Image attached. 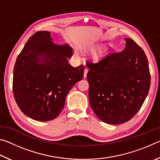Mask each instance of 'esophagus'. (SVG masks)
<instances>
[{
  "label": "esophagus",
  "instance_id": "obj_1",
  "mask_svg": "<svg viewBox=\"0 0 160 160\" xmlns=\"http://www.w3.org/2000/svg\"><path fill=\"white\" fill-rule=\"evenodd\" d=\"M88 68H85V70H84V78H86L87 77V74H88Z\"/></svg>",
  "mask_w": 160,
  "mask_h": 160
}]
</instances>
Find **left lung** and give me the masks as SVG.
<instances>
[{"mask_svg": "<svg viewBox=\"0 0 160 160\" xmlns=\"http://www.w3.org/2000/svg\"><path fill=\"white\" fill-rule=\"evenodd\" d=\"M121 52H112L99 61H88L89 100L103 122L120 124L136 114L150 87L148 58L141 47L127 38Z\"/></svg>", "mask_w": 160, "mask_h": 160, "instance_id": "obj_1", "label": "left lung"}]
</instances>
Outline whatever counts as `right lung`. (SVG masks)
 Wrapping results in <instances>:
<instances>
[{
  "label": "right lung",
  "mask_w": 160,
  "mask_h": 160,
  "mask_svg": "<svg viewBox=\"0 0 160 160\" xmlns=\"http://www.w3.org/2000/svg\"><path fill=\"white\" fill-rule=\"evenodd\" d=\"M68 45H57L51 33H34L19 54L13 71L12 90L22 112L39 121H48L60 114L68 93L82 79L85 66L73 68Z\"/></svg>",
  "instance_id": "add662e5"
}]
</instances>
